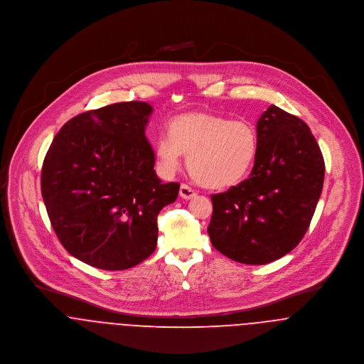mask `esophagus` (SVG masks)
I'll use <instances>...</instances> for the list:
<instances>
[{
  "label": "esophagus",
  "mask_w": 364,
  "mask_h": 364,
  "mask_svg": "<svg viewBox=\"0 0 364 364\" xmlns=\"http://www.w3.org/2000/svg\"><path fill=\"white\" fill-rule=\"evenodd\" d=\"M197 196V191L193 188V187H190L188 184H181V187H180V197L181 198H184V200H191V198H194Z\"/></svg>",
  "instance_id": "34e87169"
}]
</instances>
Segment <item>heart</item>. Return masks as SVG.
Wrapping results in <instances>:
<instances>
[{"mask_svg":"<svg viewBox=\"0 0 364 364\" xmlns=\"http://www.w3.org/2000/svg\"><path fill=\"white\" fill-rule=\"evenodd\" d=\"M155 152L163 173L177 171L184 154L191 176L200 184L226 188L237 184L254 162L257 131L242 119L187 113L170 122L168 134L158 138Z\"/></svg>","mask_w":364,"mask_h":364,"instance_id":"obj_1","label":"heart"}]
</instances>
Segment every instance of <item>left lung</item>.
<instances>
[{"label": "left lung", "mask_w": 364, "mask_h": 364, "mask_svg": "<svg viewBox=\"0 0 364 364\" xmlns=\"http://www.w3.org/2000/svg\"><path fill=\"white\" fill-rule=\"evenodd\" d=\"M321 149L309 125L277 106L257 122V154L248 178L212 196V245L228 258L264 265L304 237L323 191Z\"/></svg>", "instance_id": "left-lung-1"}]
</instances>
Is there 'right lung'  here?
Masks as SVG:
<instances>
[{
  "label": "right lung",
  "mask_w": 364,
  "mask_h": 364,
  "mask_svg": "<svg viewBox=\"0 0 364 364\" xmlns=\"http://www.w3.org/2000/svg\"><path fill=\"white\" fill-rule=\"evenodd\" d=\"M145 102L114 103L65 122L41 168V197L64 248L82 262L122 271L156 248L158 215L178 183L154 170Z\"/></svg>",
  "instance_id": "obj_1"
}]
</instances>
